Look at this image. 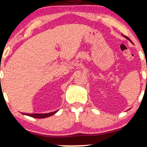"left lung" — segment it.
Segmentation results:
<instances>
[{
	"instance_id": "1",
	"label": "left lung",
	"mask_w": 147,
	"mask_h": 147,
	"mask_svg": "<svg viewBox=\"0 0 147 147\" xmlns=\"http://www.w3.org/2000/svg\"><path fill=\"white\" fill-rule=\"evenodd\" d=\"M123 37H125V38H126V39H128V40H129V41H130V42H131V43H133V42H132V41H131V40H130V39H129V38H128V37H126V36H124V35H123Z\"/></svg>"
}]
</instances>
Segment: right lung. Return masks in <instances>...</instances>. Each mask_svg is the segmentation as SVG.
Segmentation results:
<instances>
[{
    "instance_id": "right-lung-1",
    "label": "right lung",
    "mask_w": 147,
    "mask_h": 147,
    "mask_svg": "<svg viewBox=\"0 0 147 147\" xmlns=\"http://www.w3.org/2000/svg\"><path fill=\"white\" fill-rule=\"evenodd\" d=\"M58 112V110L55 112H50V113H46V114H39V113H34V114H28V113H22L21 112L22 114L24 115H26L28 116V117H31L33 118H35V119H43V118H47L48 117H50V116L54 115Z\"/></svg>"
}]
</instances>
